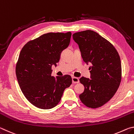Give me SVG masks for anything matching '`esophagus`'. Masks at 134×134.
Instances as JSON below:
<instances>
[{
  "label": "esophagus",
  "instance_id": "esophagus-1",
  "mask_svg": "<svg viewBox=\"0 0 134 134\" xmlns=\"http://www.w3.org/2000/svg\"><path fill=\"white\" fill-rule=\"evenodd\" d=\"M72 83H79V79L76 77H72Z\"/></svg>",
  "mask_w": 134,
  "mask_h": 134
}]
</instances>
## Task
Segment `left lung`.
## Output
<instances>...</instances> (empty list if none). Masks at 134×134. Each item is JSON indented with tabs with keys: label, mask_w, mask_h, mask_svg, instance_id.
<instances>
[{
	"label": "left lung",
	"mask_w": 134,
	"mask_h": 134,
	"mask_svg": "<svg viewBox=\"0 0 134 134\" xmlns=\"http://www.w3.org/2000/svg\"><path fill=\"white\" fill-rule=\"evenodd\" d=\"M72 38L79 45L83 61L90 64L91 79H80L85 90L79 97L88 108L101 107L112 99L121 83L122 67L119 54L109 41L93 31L78 32Z\"/></svg>",
	"instance_id": "1"
}]
</instances>
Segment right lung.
I'll list each match as a JSON object with an SVG mask.
<instances>
[{"label": "right lung", "instance_id": "1", "mask_svg": "<svg viewBox=\"0 0 134 134\" xmlns=\"http://www.w3.org/2000/svg\"><path fill=\"white\" fill-rule=\"evenodd\" d=\"M71 32H49L28 41L22 48L16 65V75L22 92L34 106L49 109L60 102L72 83L71 77L51 76L62 51L70 44Z\"/></svg>", "mask_w": 134, "mask_h": 134}]
</instances>
